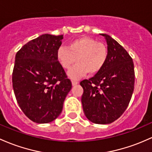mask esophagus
Wrapping results in <instances>:
<instances>
[{"mask_svg": "<svg viewBox=\"0 0 152 152\" xmlns=\"http://www.w3.org/2000/svg\"><path fill=\"white\" fill-rule=\"evenodd\" d=\"M72 86H76V85H77L78 84H79V82H78V81H72Z\"/></svg>", "mask_w": 152, "mask_h": 152, "instance_id": "34e87169", "label": "esophagus"}]
</instances>
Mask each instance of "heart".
<instances>
[{"mask_svg": "<svg viewBox=\"0 0 152 152\" xmlns=\"http://www.w3.org/2000/svg\"><path fill=\"white\" fill-rule=\"evenodd\" d=\"M107 56L104 43L86 36L73 39L68 48L60 47L56 53L58 63L63 69H69L75 61L77 62L68 72V76L73 80L81 79L87 73L94 75L99 72L105 65Z\"/></svg>", "mask_w": 152, "mask_h": 152, "instance_id": "heart-1", "label": "heart"}]
</instances>
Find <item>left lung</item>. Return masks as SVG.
Here are the masks:
<instances>
[{"label":"left lung","mask_w":152,"mask_h":152,"mask_svg":"<svg viewBox=\"0 0 152 152\" xmlns=\"http://www.w3.org/2000/svg\"><path fill=\"white\" fill-rule=\"evenodd\" d=\"M105 39L108 56L105 65L89 80L80 83L83 110L87 119L96 124H110L122 115L132 96L135 73L133 60L113 37Z\"/></svg>","instance_id":"obj_1"}]
</instances>
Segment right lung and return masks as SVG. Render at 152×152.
I'll return each mask as SVG.
<instances>
[{
	"label": "right lung",
	"mask_w": 152,
	"mask_h": 152,
	"mask_svg": "<svg viewBox=\"0 0 152 152\" xmlns=\"http://www.w3.org/2000/svg\"><path fill=\"white\" fill-rule=\"evenodd\" d=\"M63 39V34H42L24 45L15 57V96L23 113L34 123L56 120L72 87L56 57Z\"/></svg>",
	"instance_id": "right-lung-1"
}]
</instances>
